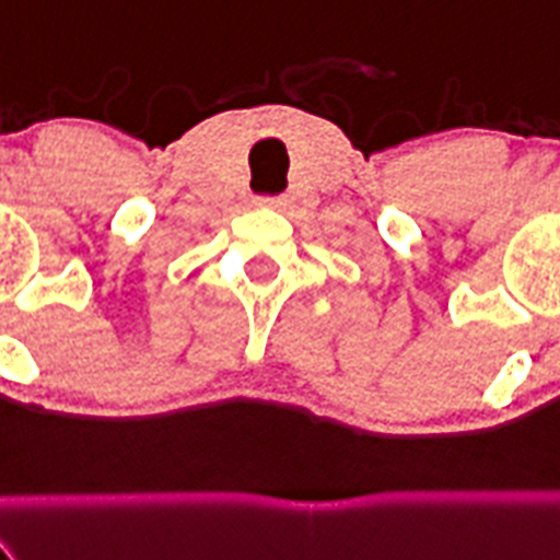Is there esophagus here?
Listing matches in <instances>:
<instances>
[{
  "label": "esophagus",
  "instance_id": "1",
  "mask_svg": "<svg viewBox=\"0 0 560 560\" xmlns=\"http://www.w3.org/2000/svg\"><path fill=\"white\" fill-rule=\"evenodd\" d=\"M259 202H261V206H267V208H281V206H284V199H281V197H261Z\"/></svg>",
  "mask_w": 560,
  "mask_h": 560
}]
</instances>
